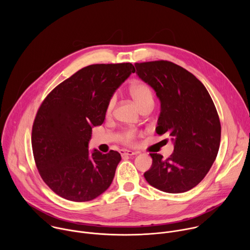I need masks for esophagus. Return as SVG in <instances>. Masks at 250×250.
I'll use <instances>...</instances> for the list:
<instances>
[{
    "mask_svg": "<svg viewBox=\"0 0 250 250\" xmlns=\"http://www.w3.org/2000/svg\"><path fill=\"white\" fill-rule=\"evenodd\" d=\"M120 153L122 156H132V155H136L138 152H135V151H131V150H126V149H122L120 150Z\"/></svg>",
    "mask_w": 250,
    "mask_h": 250,
    "instance_id": "obj_1",
    "label": "esophagus"
}]
</instances>
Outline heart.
<instances>
[{
	"instance_id": "b5f03b06",
	"label": "heart",
	"mask_w": 250,
	"mask_h": 250,
	"mask_svg": "<svg viewBox=\"0 0 250 250\" xmlns=\"http://www.w3.org/2000/svg\"><path fill=\"white\" fill-rule=\"evenodd\" d=\"M129 93L134 100V102L137 104V105L141 109L142 106H145L147 104H153V92L152 89L146 83H134L130 86L129 88ZM117 98L116 96H112L108 103H106L105 105V115L106 116H111L113 113V110L115 108ZM137 134L136 131L133 129H127L124 131L121 135V139L125 144L130 145L133 144L135 141Z\"/></svg>"
}]
</instances>
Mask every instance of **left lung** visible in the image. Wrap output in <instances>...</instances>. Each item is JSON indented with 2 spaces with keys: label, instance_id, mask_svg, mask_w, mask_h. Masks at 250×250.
<instances>
[{
  "label": "left lung",
  "instance_id": "left-lung-1",
  "mask_svg": "<svg viewBox=\"0 0 250 250\" xmlns=\"http://www.w3.org/2000/svg\"><path fill=\"white\" fill-rule=\"evenodd\" d=\"M134 66L160 100L156 132L167 133L174 144L167 159L150 153L146 180L166 193L187 192L204 179L218 155L221 123L216 106L202 82L179 65L159 60Z\"/></svg>",
  "mask_w": 250,
  "mask_h": 250
}]
</instances>
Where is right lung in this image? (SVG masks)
I'll return each instance as SVG.
<instances>
[{
  "instance_id": "obj_1",
  "label": "right lung",
  "mask_w": 250,
  "mask_h": 250,
  "mask_svg": "<svg viewBox=\"0 0 250 250\" xmlns=\"http://www.w3.org/2000/svg\"><path fill=\"white\" fill-rule=\"evenodd\" d=\"M134 72L131 63L89 65L42 102L32 125V152L42 180L58 196L88 202L111 186L121 154L90 152L88 146L109 99Z\"/></svg>"
}]
</instances>
